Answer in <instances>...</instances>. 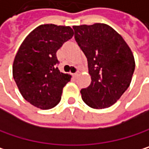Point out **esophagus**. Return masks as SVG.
<instances>
[{"mask_svg": "<svg viewBox=\"0 0 149 149\" xmlns=\"http://www.w3.org/2000/svg\"><path fill=\"white\" fill-rule=\"evenodd\" d=\"M78 75H79V71H76L75 73H73V74H72V76H73L74 78H76Z\"/></svg>", "mask_w": 149, "mask_h": 149, "instance_id": "esophagus-1", "label": "esophagus"}]
</instances>
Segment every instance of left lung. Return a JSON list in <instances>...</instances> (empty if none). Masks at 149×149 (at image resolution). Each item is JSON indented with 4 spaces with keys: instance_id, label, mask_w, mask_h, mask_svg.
<instances>
[{
    "instance_id": "obj_1",
    "label": "left lung",
    "mask_w": 149,
    "mask_h": 149,
    "mask_svg": "<svg viewBox=\"0 0 149 149\" xmlns=\"http://www.w3.org/2000/svg\"><path fill=\"white\" fill-rule=\"evenodd\" d=\"M74 36L87 61L91 85L80 93L92 108L113 106L129 87L135 68L133 53L122 36L104 23L73 26Z\"/></svg>"
}]
</instances>
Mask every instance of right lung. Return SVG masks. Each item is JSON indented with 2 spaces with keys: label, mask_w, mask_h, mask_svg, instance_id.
<instances>
[{
  "label": "right lung",
  "mask_w": 149,
  "mask_h": 149,
  "mask_svg": "<svg viewBox=\"0 0 149 149\" xmlns=\"http://www.w3.org/2000/svg\"><path fill=\"white\" fill-rule=\"evenodd\" d=\"M69 26L43 24L21 44L13 63V77L22 97L34 107L50 109L61 100L71 76L60 72L56 51L73 36Z\"/></svg>",
  "instance_id": "1"
}]
</instances>
